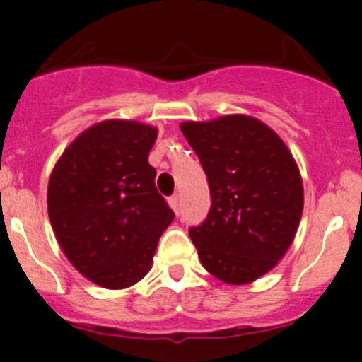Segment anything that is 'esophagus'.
<instances>
[{"mask_svg":"<svg viewBox=\"0 0 362 362\" xmlns=\"http://www.w3.org/2000/svg\"><path fill=\"white\" fill-rule=\"evenodd\" d=\"M168 203H170V206L173 208L175 214H177V215L180 214V196H178V194H173V196H171L170 199H168Z\"/></svg>","mask_w":362,"mask_h":362,"instance_id":"1","label":"esophagus"}]
</instances>
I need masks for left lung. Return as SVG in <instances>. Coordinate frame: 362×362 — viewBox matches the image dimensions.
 <instances>
[{
  "label": "left lung",
  "instance_id": "8db88e82",
  "mask_svg": "<svg viewBox=\"0 0 362 362\" xmlns=\"http://www.w3.org/2000/svg\"><path fill=\"white\" fill-rule=\"evenodd\" d=\"M210 187L211 206L189 229L208 273L233 286L275 268L303 214L298 164L279 134L249 115L182 122Z\"/></svg>",
  "mask_w": 362,
  "mask_h": 362
}]
</instances>
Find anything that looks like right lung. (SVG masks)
Masks as SVG:
<instances>
[{
	"label": "right lung",
	"instance_id": "1",
	"mask_svg": "<svg viewBox=\"0 0 362 362\" xmlns=\"http://www.w3.org/2000/svg\"><path fill=\"white\" fill-rule=\"evenodd\" d=\"M158 129L103 120L80 133L54 166L49 218L68 261L105 289H126L148 273L175 218L148 164Z\"/></svg>",
	"mask_w": 362,
	"mask_h": 362
}]
</instances>
